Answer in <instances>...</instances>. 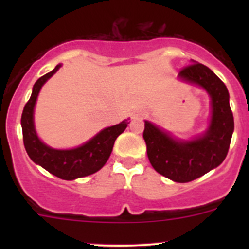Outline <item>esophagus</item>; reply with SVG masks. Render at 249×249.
<instances>
[{"label":"esophagus","instance_id":"esophagus-1","mask_svg":"<svg viewBox=\"0 0 249 249\" xmlns=\"http://www.w3.org/2000/svg\"><path fill=\"white\" fill-rule=\"evenodd\" d=\"M143 112H137V113H135L134 114V118H143Z\"/></svg>","mask_w":249,"mask_h":249}]
</instances>
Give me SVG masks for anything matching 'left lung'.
<instances>
[{
  "label": "left lung",
  "mask_w": 249,
  "mask_h": 249,
  "mask_svg": "<svg viewBox=\"0 0 249 249\" xmlns=\"http://www.w3.org/2000/svg\"><path fill=\"white\" fill-rule=\"evenodd\" d=\"M180 79L202 87L212 100V118L203 136L188 142L173 140L152 123H144L143 139L150 164L173 182L187 183L224 161L233 131V115L224 83L207 66L190 64L179 71Z\"/></svg>",
  "instance_id": "8db88e82"
}]
</instances>
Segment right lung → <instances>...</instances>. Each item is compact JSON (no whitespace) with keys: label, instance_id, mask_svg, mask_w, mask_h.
Segmentation results:
<instances>
[{"label":"right lung","instance_id":"right-lung-1","mask_svg":"<svg viewBox=\"0 0 249 249\" xmlns=\"http://www.w3.org/2000/svg\"><path fill=\"white\" fill-rule=\"evenodd\" d=\"M60 64L56 65L52 72L42 76L35 83L31 97L25 105L21 114L22 140L25 149L32 161L41 165L48 172L61 179L72 180L92 175L106 164L115 140L124 132L129 122L124 120L114 126L106 127L85 144L74 149H53L41 142L34 126V107L42 85L60 69Z\"/></svg>","mask_w":249,"mask_h":249}]
</instances>
